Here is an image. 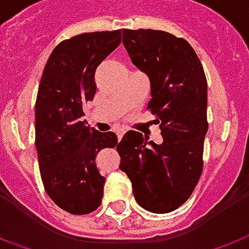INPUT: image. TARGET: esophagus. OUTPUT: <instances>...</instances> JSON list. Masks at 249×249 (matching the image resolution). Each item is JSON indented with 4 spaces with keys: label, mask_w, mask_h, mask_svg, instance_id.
<instances>
[{
    "label": "esophagus",
    "mask_w": 249,
    "mask_h": 249,
    "mask_svg": "<svg viewBox=\"0 0 249 249\" xmlns=\"http://www.w3.org/2000/svg\"><path fill=\"white\" fill-rule=\"evenodd\" d=\"M116 133H117V137H119V140H121V139H123V136H124L125 129H117V130H116Z\"/></svg>",
    "instance_id": "esophagus-1"
}]
</instances>
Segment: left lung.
I'll return each mask as SVG.
<instances>
[{
    "mask_svg": "<svg viewBox=\"0 0 249 249\" xmlns=\"http://www.w3.org/2000/svg\"><path fill=\"white\" fill-rule=\"evenodd\" d=\"M123 43L132 63L148 75V109L156 116L163 142L126 132L117 147L120 168L142 208L170 213L189 199L202 173L206 76L193 47L168 32L124 29Z\"/></svg>",
    "mask_w": 249,
    "mask_h": 249,
    "instance_id": "8db88e82",
    "label": "left lung"
}]
</instances>
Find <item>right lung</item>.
Here are the masks:
<instances>
[{
    "label": "right lung",
    "mask_w": 249,
    "mask_h": 249,
    "mask_svg": "<svg viewBox=\"0 0 249 249\" xmlns=\"http://www.w3.org/2000/svg\"><path fill=\"white\" fill-rule=\"evenodd\" d=\"M121 43V29L76 35L55 47L40 79L35 107V144L41 180L53 202L71 214H89L101 205L105 178L95 164L101 149L117 136L82 121L83 105L95 94L101 62Z\"/></svg>",
    "instance_id": "add662e5"
}]
</instances>
